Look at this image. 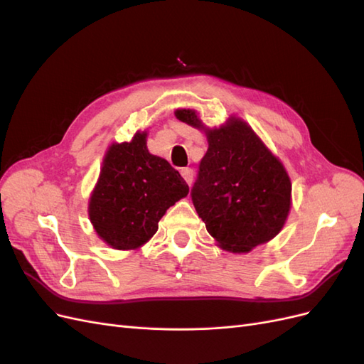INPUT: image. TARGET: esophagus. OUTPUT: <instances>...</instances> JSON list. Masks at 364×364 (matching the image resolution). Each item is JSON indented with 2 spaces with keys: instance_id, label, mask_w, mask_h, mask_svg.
I'll return each mask as SVG.
<instances>
[{
  "instance_id": "obj_1",
  "label": "esophagus",
  "mask_w": 364,
  "mask_h": 364,
  "mask_svg": "<svg viewBox=\"0 0 364 364\" xmlns=\"http://www.w3.org/2000/svg\"><path fill=\"white\" fill-rule=\"evenodd\" d=\"M182 176H183V179L186 181V183L188 185H191L193 183V179H194V173H193V170L191 168H182Z\"/></svg>"
}]
</instances>
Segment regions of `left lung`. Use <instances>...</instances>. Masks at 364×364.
<instances>
[{"mask_svg": "<svg viewBox=\"0 0 364 364\" xmlns=\"http://www.w3.org/2000/svg\"><path fill=\"white\" fill-rule=\"evenodd\" d=\"M174 115L203 129L191 109ZM205 134L209 146L191 188L193 205L220 247L246 253L279 234L291 205L290 178L243 119L232 117Z\"/></svg>", "mask_w": 364, "mask_h": 364, "instance_id": "obj_1", "label": "left lung"}]
</instances>
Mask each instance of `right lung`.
<instances>
[{
	"label": "right lung",
	"mask_w": 364,
	"mask_h": 364,
	"mask_svg": "<svg viewBox=\"0 0 364 364\" xmlns=\"http://www.w3.org/2000/svg\"><path fill=\"white\" fill-rule=\"evenodd\" d=\"M146 138L136 132L107 149L87 208L97 235L118 250L146 245L165 211L190 191L178 170L149 153Z\"/></svg>",
	"instance_id": "right-lung-1"
}]
</instances>
